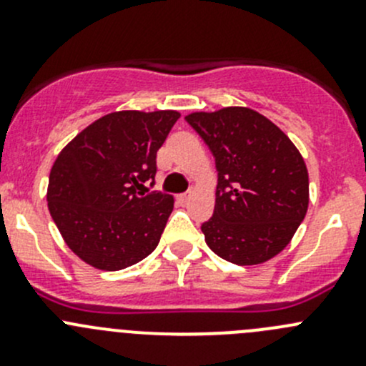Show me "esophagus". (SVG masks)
<instances>
[{"label": "esophagus", "mask_w": 366, "mask_h": 366, "mask_svg": "<svg viewBox=\"0 0 366 366\" xmlns=\"http://www.w3.org/2000/svg\"><path fill=\"white\" fill-rule=\"evenodd\" d=\"M189 200H191V194H189V193L177 194V202H179L180 205H186V204H189Z\"/></svg>", "instance_id": "34e87169"}]
</instances>
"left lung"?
I'll return each instance as SVG.
<instances>
[{"label":"left lung","instance_id":"obj_1","mask_svg":"<svg viewBox=\"0 0 366 366\" xmlns=\"http://www.w3.org/2000/svg\"><path fill=\"white\" fill-rule=\"evenodd\" d=\"M216 159V207L202 224L217 257L254 265L290 242L308 210V169L289 136L249 108L191 113Z\"/></svg>","mask_w":366,"mask_h":366}]
</instances>
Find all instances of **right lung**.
Returning a JSON list of instances; mask_svg holds the SVG:
<instances>
[{
	"label": "right lung",
	"instance_id": "add662e5",
	"mask_svg": "<svg viewBox=\"0 0 366 366\" xmlns=\"http://www.w3.org/2000/svg\"><path fill=\"white\" fill-rule=\"evenodd\" d=\"M177 112H117L81 131L54 161L47 205L61 237L102 271L138 264L156 249L173 210L172 194L149 191L157 150Z\"/></svg>",
	"mask_w": 366,
	"mask_h": 366
}]
</instances>
